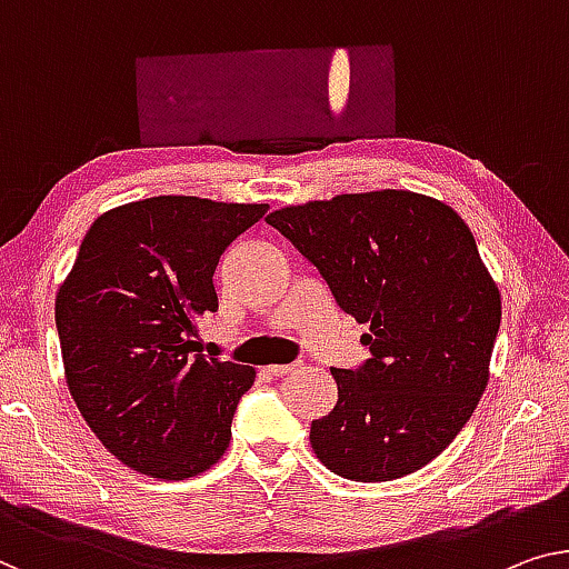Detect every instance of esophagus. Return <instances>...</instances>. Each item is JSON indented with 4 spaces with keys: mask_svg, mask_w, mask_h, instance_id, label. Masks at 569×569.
Instances as JSON below:
<instances>
[{
    "mask_svg": "<svg viewBox=\"0 0 569 569\" xmlns=\"http://www.w3.org/2000/svg\"><path fill=\"white\" fill-rule=\"evenodd\" d=\"M296 368H299V362H288V366H268V372H273V376H288Z\"/></svg>",
    "mask_w": 569,
    "mask_h": 569,
    "instance_id": "obj_1",
    "label": "esophagus"
}]
</instances>
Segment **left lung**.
<instances>
[{"mask_svg": "<svg viewBox=\"0 0 569 569\" xmlns=\"http://www.w3.org/2000/svg\"><path fill=\"white\" fill-rule=\"evenodd\" d=\"M266 222L317 266L339 309L370 325V358L332 368L337 406L311 421V449L347 480L421 470L472 417L501 327L470 227L445 201L396 189L286 207Z\"/></svg>", "mask_w": 569, "mask_h": 569, "instance_id": "obj_1", "label": "left lung"}]
</instances>
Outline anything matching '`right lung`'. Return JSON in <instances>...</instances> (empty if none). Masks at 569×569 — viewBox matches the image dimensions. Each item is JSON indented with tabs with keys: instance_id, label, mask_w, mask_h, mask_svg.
I'll return each mask as SVG.
<instances>
[{
	"instance_id": "right-lung-1",
	"label": "right lung",
	"mask_w": 569,
	"mask_h": 569,
	"mask_svg": "<svg viewBox=\"0 0 569 569\" xmlns=\"http://www.w3.org/2000/svg\"><path fill=\"white\" fill-rule=\"evenodd\" d=\"M268 203L152 197L101 214L56 296L66 383L127 468L160 480L209 470L230 447L256 368L203 358L197 319L217 311L222 252Z\"/></svg>"
}]
</instances>
